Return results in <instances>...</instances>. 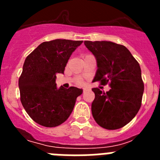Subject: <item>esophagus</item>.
Here are the masks:
<instances>
[{
    "instance_id": "esophagus-1",
    "label": "esophagus",
    "mask_w": 160,
    "mask_h": 160,
    "mask_svg": "<svg viewBox=\"0 0 160 160\" xmlns=\"http://www.w3.org/2000/svg\"><path fill=\"white\" fill-rule=\"evenodd\" d=\"M89 90H90V88H88V87H86V88L83 89V93L87 92V91H89Z\"/></svg>"
}]
</instances>
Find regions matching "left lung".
I'll return each mask as SVG.
<instances>
[{
    "instance_id": "obj_1",
    "label": "left lung",
    "mask_w": 160,
    "mask_h": 160,
    "mask_svg": "<svg viewBox=\"0 0 160 160\" xmlns=\"http://www.w3.org/2000/svg\"><path fill=\"white\" fill-rule=\"evenodd\" d=\"M94 54L97 71L93 81L110 83L107 93L93 88L95 94L91 111L95 122L107 130H116L130 122L139 111L144 84L138 62L122 45L112 42L85 41Z\"/></svg>"
}]
</instances>
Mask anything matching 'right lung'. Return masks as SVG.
Listing matches in <instances>:
<instances>
[{"mask_svg":"<svg viewBox=\"0 0 160 160\" xmlns=\"http://www.w3.org/2000/svg\"><path fill=\"white\" fill-rule=\"evenodd\" d=\"M82 41L56 39L40 44L26 58L19 78L21 102L30 118L46 128L66 121L82 89L58 88L56 73H63L72 53Z\"/></svg>","mask_w":160,"mask_h":160,"instance_id":"1","label":"right lung"}]
</instances>
